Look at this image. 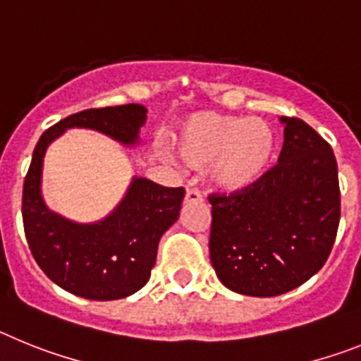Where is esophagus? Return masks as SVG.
I'll list each match as a JSON object with an SVG mask.
<instances>
[{
    "label": "esophagus",
    "instance_id": "obj_1",
    "mask_svg": "<svg viewBox=\"0 0 361 361\" xmlns=\"http://www.w3.org/2000/svg\"><path fill=\"white\" fill-rule=\"evenodd\" d=\"M184 202L186 204H197L202 202V195H200L199 190H193V188H188L186 197H184Z\"/></svg>",
    "mask_w": 361,
    "mask_h": 361
}]
</instances>
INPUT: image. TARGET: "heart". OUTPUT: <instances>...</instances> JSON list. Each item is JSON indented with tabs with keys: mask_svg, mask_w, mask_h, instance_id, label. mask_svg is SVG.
<instances>
[{
	"mask_svg": "<svg viewBox=\"0 0 361 361\" xmlns=\"http://www.w3.org/2000/svg\"><path fill=\"white\" fill-rule=\"evenodd\" d=\"M173 146L184 166L200 170L212 164V177L220 188L242 191L273 166L276 135L264 119L197 111L178 124Z\"/></svg>",
	"mask_w": 361,
	"mask_h": 361,
	"instance_id": "obj_1",
	"label": "heart"
}]
</instances>
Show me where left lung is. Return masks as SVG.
<instances>
[{
    "mask_svg": "<svg viewBox=\"0 0 361 361\" xmlns=\"http://www.w3.org/2000/svg\"><path fill=\"white\" fill-rule=\"evenodd\" d=\"M279 162L255 186L209 193V258L226 288L276 296L298 288L329 258L340 224L333 148L298 117H282Z\"/></svg>",
    "mask_w": 361,
    "mask_h": 361,
    "instance_id": "1",
    "label": "left lung"
}]
</instances>
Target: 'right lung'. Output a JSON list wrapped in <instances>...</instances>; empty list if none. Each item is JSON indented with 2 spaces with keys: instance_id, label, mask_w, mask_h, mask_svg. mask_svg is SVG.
I'll return each mask as SVG.
<instances>
[{
  "instance_id": "right-lung-1",
  "label": "right lung",
  "mask_w": 361,
  "mask_h": 361,
  "mask_svg": "<svg viewBox=\"0 0 361 361\" xmlns=\"http://www.w3.org/2000/svg\"><path fill=\"white\" fill-rule=\"evenodd\" d=\"M142 104L90 108L72 114L37 141L23 184V228L37 266L59 288L88 300H119L148 282L162 233L178 219L184 188L133 178L119 208L99 224L81 226L54 215L41 199L47 146L66 128H92L124 145L137 142L146 121Z\"/></svg>"
}]
</instances>
